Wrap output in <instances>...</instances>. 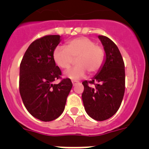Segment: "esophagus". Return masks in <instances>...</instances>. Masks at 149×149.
I'll use <instances>...</instances> for the list:
<instances>
[{
    "label": "esophagus",
    "instance_id": "esophagus-1",
    "mask_svg": "<svg viewBox=\"0 0 149 149\" xmlns=\"http://www.w3.org/2000/svg\"><path fill=\"white\" fill-rule=\"evenodd\" d=\"M72 84H73L74 86L76 84H77V83H78V81H72Z\"/></svg>",
    "mask_w": 149,
    "mask_h": 149
}]
</instances>
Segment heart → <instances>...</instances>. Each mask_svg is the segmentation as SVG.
I'll use <instances>...</instances> for the list:
<instances>
[{
  "label": "heart",
  "instance_id": "1",
  "mask_svg": "<svg viewBox=\"0 0 149 149\" xmlns=\"http://www.w3.org/2000/svg\"><path fill=\"white\" fill-rule=\"evenodd\" d=\"M53 59L60 68L66 69L75 59V67L65 72V76L72 80H78L89 72L94 74L101 69L104 60V50L93 39L81 36L69 40L65 48L57 46L54 50Z\"/></svg>",
  "mask_w": 149,
  "mask_h": 149
}]
</instances>
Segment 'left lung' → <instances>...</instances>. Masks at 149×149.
<instances>
[{
  "label": "left lung",
  "instance_id": "8db88e82",
  "mask_svg": "<svg viewBox=\"0 0 149 149\" xmlns=\"http://www.w3.org/2000/svg\"><path fill=\"white\" fill-rule=\"evenodd\" d=\"M106 53L104 64L91 81L82 83V100L88 115L97 121L110 119L118 111L125 94V63L116 45L108 37L98 36ZM94 85V87H92Z\"/></svg>",
  "mask_w": 149,
  "mask_h": 149
}]
</instances>
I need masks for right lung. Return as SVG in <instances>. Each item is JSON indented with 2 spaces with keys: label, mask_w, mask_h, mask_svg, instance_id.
I'll use <instances>...</instances> for the list:
<instances>
[{
  "label": "right lung",
  "mask_w": 149,
  "mask_h": 149,
  "mask_svg": "<svg viewBox=\"0 0 149 149\" xmlns=\"http://www.w3.org/2000/svg\"><path fill=\"white\" fill-rule=\"evenodd\" d=\"M60 42L59 35H47L33 41L20 64L19 92L27 111L43 122L58 118L65 109L72 87L69 78L62 79L53 52ZM61 82L53 84L55 79Z\"/></svg>",
  "instance_id": "right-lung-1"
}]
</instances>
